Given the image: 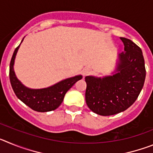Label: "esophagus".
<instances>
[{"instance_id":"1","label":"esophagus","mask_w":153,"mask_h":153,"mask_svg":"<svg viewBox=\"0 0 153 153\" xmlns=\"http://www.w3.org/2000/svg\"><path fill=\"white\" fill-rule=\"evenodd\" d=\"M90 73V69L88 68V67H85V68H83V70H82V74H83V76L88 75Z\"/></svg>"}]
</instances>
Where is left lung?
I'll list each match as a JSON object with an SVG mask.
<instances>
[{"instance_id":"1","label":"left lung","mask_w":153,"mask_h":153,"mask_svg":"<svg viewBox=\"0 0 153 153\" xmlns=\"http://www.w3.org/2000/svg\"><path fill=\"white\" fill-rule=\"evenodd\" d=\"M124 51L118 55L113 75L85 77V97L88 107L100 116H111L125 111L140 95L146 79L145 60L140 47L120 37Z\"/></svg>"}]
</instances>
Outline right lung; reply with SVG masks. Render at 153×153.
Returning a JSON list of instances; mask_svg holds the SVG:
<instances>
[{"instance_id": "1", "label": "right lung", "mask_w": 153, "mask_h": 153, "mask_svg": "<svg viewBox=\"0 0 153 153\" xmlns=\"http://www.w3.org/2000/svg\"><path fill=\"white\" fill-rule=\"evenodd\" d=\"M22 40L21 43L23 42ZM21 44L15 49L10 63V81L13 92L20 100L27 106L37 112H49L54 110L60 106L64 98L65 94L78 80L83 76H75L58 82L53 86L43 89H30L24 86L17 78L13 65L16 55Z\"/></svg>"}]
</instances>
